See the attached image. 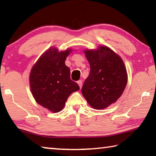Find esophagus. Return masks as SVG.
Listing matches in <instances>:
<instances>
[{"label":"esophagus","mask_w":156,"mask_h":156,"mask_svg":"<svg viewBox=\"0 0 156 156\" xmlns=\"http://www.w3.org/2000/svg\"><path fill=\"white\" fill-rule=\"evenodd\" d=\"M78 84L79 87H80V88L82 87V85H83V82H82V80H78Z\"/></svg>","instance_id":"obj_1"}]
</instances>
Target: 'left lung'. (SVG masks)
I'll list each match as a JSON object with an SVG mask.
<instances>
[{"label":"left lung","mask_w":156,"mask_h":156,"mask_svg":"<svg viewBox=\"0 0 156 156\" xmlns=\"http://www.w3.org/2000/svg\"><path fill=\"white\" fill-rule=\"evenodd\" d=\"M90 65V73L84 81L82 94L96 109L107 108L122 94L127 73L122 58L106 46L84 51Z\"/></svg>","instance_id":"1"}]
</instances>
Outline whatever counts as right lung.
Here are the masks:
<instances>
[{
	"mask_svg": "<svg viewBox=\"0 0 156 156\" xmlns=\"http://www.w3.org/2000/svg\"><path fill=\"white\" fill-rule=\"evenodd\" d=\"M71 51L69 49L59 52L51 47L31 70L30 88L34 99L53 113L61 111L70 94L80 89L78 84L71 80L70 69L65 63Z\"/></svg>",
	"mask_w": 156,
	"mask_h": 156,
	"instance_id": "add662e5",
	"label": "right lung"
}]
</instances>
